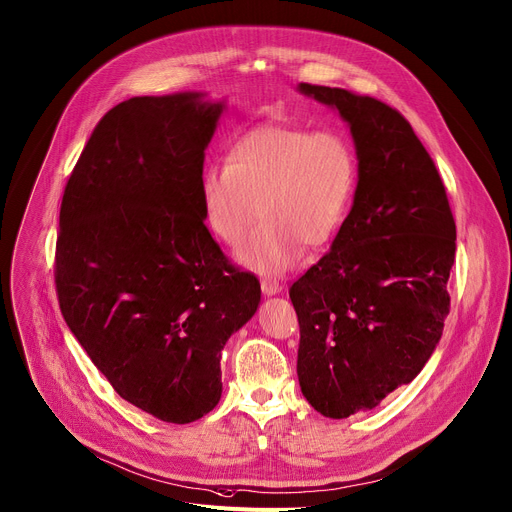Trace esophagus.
<instances>
[{
	"label": "esophagus",
	"mask_w": 512,
	"mask_h": 512,
	"mask_svg": "<svg viewBox=\"0 0 512 512\" xmlns=\"http://www.w3.org/2000/svg\"><path fill=\"white\" fill-rule=\"evenodd\" d=\"M260 287H262L264 295H277V293L283 291V285L279 281H273V279H264Z\"/></svg>",
	"instance_id": "34e87169"
}]
</instances>
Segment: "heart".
<instances>
[{
  "instance_id": "b5f03b06",
  "label": "heart",
  "mask_w": 512,
  "mask_h": 512,
  "mask_svg": "<svg viewBox=\"0 0 512 512\" xmlns=\"http://www.w3.org/2000/svg\"><path fill=\"white\" fill-rule=\"evenodd\" d=\"M353 188L355 155L343 134L264 124L231 144L227 165L202 173L200 200L208 229L227 246L242 244L262 213L237 260L281 275L306 244L322 246L337 233Z\"/></svg>"
}]
</instances>
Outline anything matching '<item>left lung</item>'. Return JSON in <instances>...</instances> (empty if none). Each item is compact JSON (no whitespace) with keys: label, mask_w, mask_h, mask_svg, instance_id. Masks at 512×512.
Listing matches in <instances>:
<instances>
[{"label":"left lung","mask_w":512,"mask_h":512,"mask_svg":"<svg viewBox=\"0 0 512 512\" xmlns=\"http://www.w3.org/2000/svg\"><path fill=\"white\" fill-rule=\"evenodd\" d=\"M297 90L339 111L357 157L347 219L289 289L299 386L318 413L343 419L380 405L432 357L450 308L457 227L434 161L397 109L343 88Z\"/></svg>","instance_id":"8db88e82"}]
</instances>
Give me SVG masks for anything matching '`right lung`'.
<instances>
[{
  "mask_svg": "<svg viewBox=\"0 0 512 512\" xmlns=\"http://www.w3.org/2000/svg\"><path fill=\"white\" fill-rule=\"evenodd\" d=\"M225 101L188 90L103 115L59 210L55 285L66 324L138 409L190 424L221 399V351L258 310L204 225V150Z\"/></svg>",
  "mask_w": 512,
  "mask_h": 512,
  "instance_id": "right-lung-1",
  "label": "right lung"
}]
</instances>
